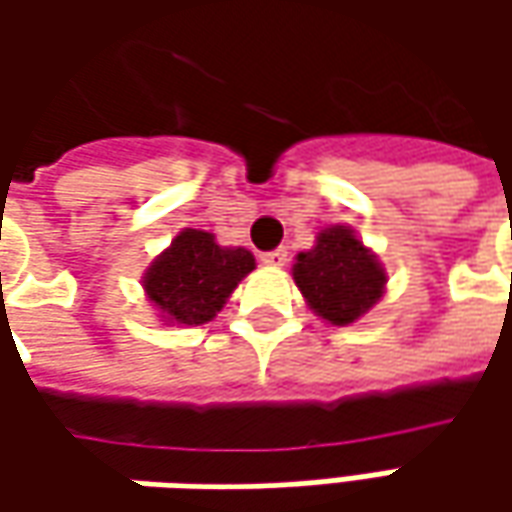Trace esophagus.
<instances>
[{"instance_id":"34e87169","label":"esophagus","mask_w":512,"mask_h":512,"mask_svg":"<svg viewBox=\"0 0 512 512\" xmlns=\"http://www.w3.org/2000/svg\"><path fill=\"white\" fill-rule=\"evenodd\" d=\"M262 262L270 267H282L287 265V250L285 247H276V250H267V253H262Z\"/></svg>"}]
</instances>
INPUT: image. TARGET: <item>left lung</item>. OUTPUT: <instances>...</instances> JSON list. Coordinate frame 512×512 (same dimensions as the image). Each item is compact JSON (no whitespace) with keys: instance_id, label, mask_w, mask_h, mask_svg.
I'll return each instance as SVG.
<instances>
[{"instance_id":"8db88e82","label":"left lung","mask_w":512,"mask_h":512,"mask_svg":"<svg viewBox=\"0 0 512 512\" xmlns=\"http://www.w3.org/2000/svg\"><path fill=\"white\" fill-rule=\"evenodd\" d=\"M293 279L310 310L330 325H353L382 299L387 273L350 227H325L316 245L296 256Z\"/></svg>"}]
</instances>
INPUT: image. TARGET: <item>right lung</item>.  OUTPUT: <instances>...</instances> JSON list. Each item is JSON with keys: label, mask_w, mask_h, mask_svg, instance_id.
<instances>
[{"label": "right lung", "mask_w": 512, "mask_h": 512, "mask_svg": "<svg viewBox=\"0 0 512 512\" xmlns=\"http://www.w3.org/2000/svg\"><path fill=\"white\" fill-rule=\"evenodd\" d=\"M253 267L256 259L245 247H222L213 233L185 227L148 267L142 282L165 322L205 325Z\"/></svg>", "instance_id": "obj_1"}]
</instances>
